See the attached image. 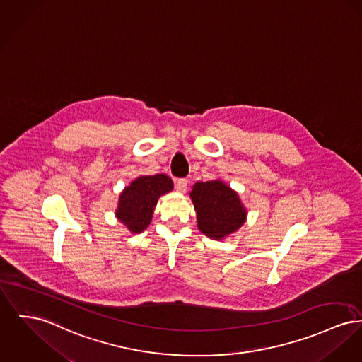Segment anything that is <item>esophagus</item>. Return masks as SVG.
<instances>
[{"label":"esophagus","mask_w":362,"mask_h":362,"mask_svg":"<svg viewBox=\"0 0 362 362\" xmlns=\"http://www.w3.org/2000/svg\"><path fill=\"white\" fill-rule=\"evenodd\" d=\"M175 187L179 192H185L187 190V180L186 179H176L175 180Z\"/></svg>","instance_id":"34e87169"}]
</instances>
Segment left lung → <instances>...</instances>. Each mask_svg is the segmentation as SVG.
I'll return each mask as SVG.
<instances>
[{
  "label": "left lung",
  "mask_w": 362,
  "mask_h": 362,
  "mask_svg": "<svg viewBox=\"0 0 362 362\" xmlns=\"http://www.w3.org/2000/svg\"><path fill=\"white\" fill-rule=\"evenodd\" d=\"M194 209L198 228L213 239H224L233 234L246 220V209L238 192L221 180L198 182L192 186Z\"/></svg>",
  "instance_id": "8db88e82"
}]
</instances>
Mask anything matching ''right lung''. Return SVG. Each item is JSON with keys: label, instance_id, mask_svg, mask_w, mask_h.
Here are the masks:
<instances>
[{"label": "right lung", "instance_id": "right-lung-1", "mask_svg": "<svg viewBox=\"0 0 362 362\" xmlns=\"http://www.w3.org/2000/svg\"><path fill=\"white\" fill-rule=\"evenodd\" d=\"M173 183L164 173L139 176L119 197L116 217L132 234L148 228L160 195L172 192Z\"/></svg>", "mask_w": 362, "mask_h": 362}]
</instances>
